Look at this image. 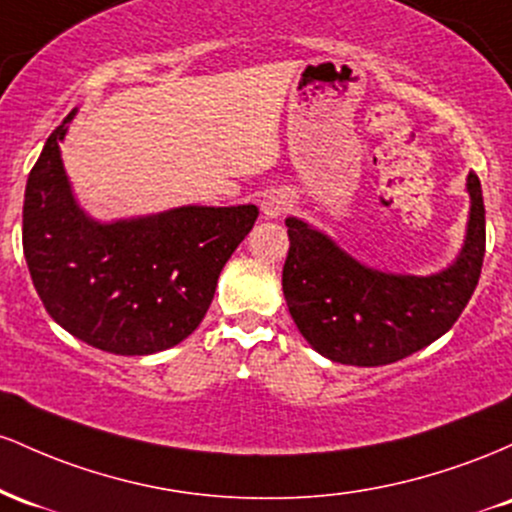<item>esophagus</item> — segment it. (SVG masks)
<instances>
[{
	"instance_id": "34e87169",
	"label": "esophagus",
	"mask_w": 512,
	"mask_h": 512,
	"mask_svg": "<svg viewBox=\"0 0 512 512\" xmlns=\"http://www.w3.org/2000/svg\"><path fill=\"white\" fill-rule=\"evenodd\" d=\"M285 208H287V198L280 193H271L266 200H263V212H266L268 217L283 215Z\"/></svg>"
}]
</instances>
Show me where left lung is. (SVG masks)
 <instances>
[{"instance_id": "left-lung-1", "label": "left lung", "mask_w": 512, "mask_h": 512, "mask_svg": "<svg viewBox=\"0 0 512 512\" xmlns=\"http://www.w3.org/2000/svg\"><path fill=\"white\" fill-rule=\"evenodd\" d=\"M472 215L455 266L430 278L360 266L324 234L287 220L283 292L297 329L333 363L377 367L426 348L450 331L472 300L486 251L481 181L467 179Z\"/></svg>"}]
</instances>
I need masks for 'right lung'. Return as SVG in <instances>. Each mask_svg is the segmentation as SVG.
Listing matches in <instances>:
<instances>
[{
	"label": "right lung",
	"instance_id": "right-lung-1",
	"mask_svg": "<svg viewBox=\"0 0 512 512\" xmlns=\"http://www.w3.org/2000/svg\"><path fill=\"white\" fill-rule=\"evenodd\" d=\"M57 125L28 174L24 254L43 307L62 329L116 355H149L198 329L217 278L254 227L256 205L179 208L96 225L77 208Z\"/></svg>",
	"mask_w": 512,
	"mask_h": 512
}]
</instances>
